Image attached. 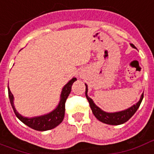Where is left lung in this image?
Segmentation results:
<instances>
[{"label": "left lung", "mask_w": 154, "mask_h": 154, "mask_svg": "<svg viewBox=\"0 0 154 154\" xmlns=\"http://www.w3.org/2000/svg\"><path fill=\"white\" fill-rule=\"evenodd\" d=\"M131 46L135 47L133 45H131ZM85 85H86V99L88 100L90 107L91 109L93 114L94 115V117L97 118L98 120L102 122L103 123L109 124V125H121V124H123L126 122H127L137 111V109H139V107H140L141 102H142V100L144 98V93H143L142 95H141L140 100H139V102L134 104L133 106H131L129 109L123 110V111H120V112H107L103 111L98 106L95 105L94 101L89 97L88 94H87V91H88L87 85L86 84H85Z\"/></svg>", "instance_id": "1"}]
</instances>
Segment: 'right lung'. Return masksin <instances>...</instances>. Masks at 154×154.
<instances>
[{
	"instance_id": "obj_1",
	"label": "right lung",
	"mask_w": 154,
	"mask_h": 154,
	"mask_svg": "<svg viewBox=\"0 0 154 154\" xmlns=\"http://www.w3.org/2000/svg\"><path fill=\"white\" fill-rule=\"evenodd\" d=\"M75 81H77L76 77H73L72 79L69 81L65 86H63L61 94H60V101L56 109H54L52 112H49L47 114L42 115L39 117H34V118H25L21 114H19L17 112L16 109L14 105V96L13 94L9 89L8 86V94H9V99H10V103L13 108V110L16 117L19 120L22 122L23 123L27 125L28 126L39 131H45L56 127L59 126L63 120L64 113H65V102L67 98L70 94L72 89V85L73 84Z\"/></svg>"
}]
</instances>
